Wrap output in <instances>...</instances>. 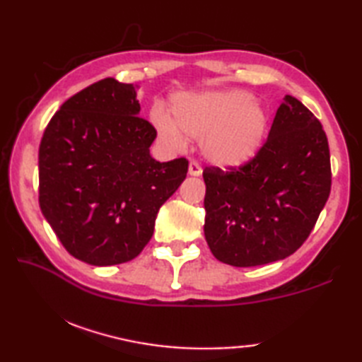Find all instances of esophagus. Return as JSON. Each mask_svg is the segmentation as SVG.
I'll use <instances>...</instances> for the list:
<instances>
[{"instance_id": "34e87169", "label": "esophagus", "mask_w": 362, "mask_h": 362, "mask_svg": "<svg viewBox=\"0 0 362 362\" xmlns=\"http://www.w3.org/2000/svg\"><path fill=\"white\" fill-rule=\"evenodd\" d=\"M188 174L189 175H194V177H197V175H201L202 174V168H201V165L197 163V161H191L189 163V166H188Z\"/></svg>"}]
</instances>
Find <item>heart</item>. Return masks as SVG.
<instances>
[{"label": "heart", "mask_w": 362, "mask_h": 362, "mask_svg": "<svg viewBox=\"0 0 362 362\" xmlns=\"http://www.w3.org/2000/svg\"><path fill=\"white\" fill-rule=\"evenodd\" d=\"M173 115L152 113L158 135L174 149L187 136L202 140L204 157L213 165L233 168L257 156L264 143L269 117L250 93L238 90L183 93L173 99Z\"/></svg>", "instance_id": "heart-1"}]
</instances>
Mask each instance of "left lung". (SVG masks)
I'll use <instances>...</instances> for the list:
<instances>
[{"label":"left lung","instance_id":"left-lung-1","mask_svg":"<svg viewBox=\"0 0 362 362\" xmlns=\"http://www.w3.org/2000/svg\"><path fill=\"white\" fill-rule=\"evenodd\" d=\"M205 240L236 267L292 255L310 236L332 189V165L320 121L289 95L263 148L240 168H205Z\"/></svg>","mask_w":362,"mask_h":362}]
</instances>
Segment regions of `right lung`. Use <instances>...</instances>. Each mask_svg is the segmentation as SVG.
Segmentation results:
<instances>
[{
  "instance_id": "1",
  "label": "right lung",
  "mask_w": 362,
  "mask_h": 362,
  "mask_svg": "<svg viewBox=\"0 0 362 362\" xmlns=\"http://www.w3.org/2000/svg\"><path fill=\"white\" fill-rule=\"evenodd\" d=\"M138 113L136 87L105 78L65 101L45 129L38 204L83 263L113 266L140 255L160 206L187 177V158H152L157 130Z\"/></svg>"
}]
</instances>
